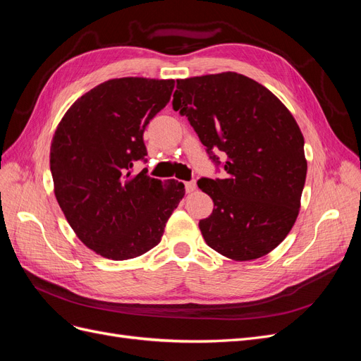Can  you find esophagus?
Returning a JSON list of instances; mask_svg holds the SVG:
<instances>
[{"mask_svg": "<svg viewBox=\"0 0 361 361\" xmlns=\"http://www.w3.org/2000/svg\"><path fill=\"white\" fill-rule=\"evenodd\" d=\"M195 188H197V183H195V180L185 182V191H187L188 194H190V192H194Z\"/></svg>", "mask_w": 361, "mask_h": 361, "instance_id": "34e87169", "label": "esophagus"}]
</instances>
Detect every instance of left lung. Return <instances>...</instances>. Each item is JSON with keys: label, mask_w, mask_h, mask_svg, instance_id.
Instances as JSON below:
<instances>
[{"label": "left lung", "mask_w": 361, "mask_h": 361, "mask_svg": "<svg viewBox=\"0 0 361 361\" xmlns=\"http://www.w3.org/2000/svg\"><path fill=\"white\" fill-rule=\"evenodd\" d=\"M173 110L188 118L224 179L197 185L214 200L200 220L206 244L233 260L268 255L300 211L307 161L293 116L267 87L241 73L178 80ZM221 153V163L216 154Z\"/></svg>", "instance_id": "1"}]
</instances>
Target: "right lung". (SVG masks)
Here are the masks:
<instances>
[{
  "label": "right lung",
  "instance_id": "right-lung-1",
  "mask_svg": "<svg viewBox=\"0 0 361 361\" xmlns=\"http://www.w3.org/2000/svg\"><path fill=\"white\" fill-rule=\"evenodd\" d=\"M173 89V80L105 81L69 108L54 134L57 202L76 236L106 259H133L158 245L185 195L182 182L133 174L137 161L146 162L145 129Z\"/></svg>",
  "mask_w": 361,
  "mask_h": 361
}]
</instances>
